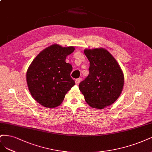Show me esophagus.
Here are the masks:
<instances>
[{"mask_svg": "<svg viewBox=\"0 0 152 152\" xmlns=\"http://www.w3.org/2000/svg\"><path fill=\"white\" fill-rule=\"evenodd\" d=\"M81 78H77V79H76V80H75L76 84V85H79V84H80V83L81 82Z\"/></svg>", "mask_w": 152, "mask_h": 152, "instance_id": "esophagus-1", "label": "esophagus"}]
</instances>
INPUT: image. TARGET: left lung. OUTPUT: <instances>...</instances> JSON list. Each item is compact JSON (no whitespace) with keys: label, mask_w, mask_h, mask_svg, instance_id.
I'll list each match as a JSON object with an SVG mask.
<instances>
[{"label":"left lung","mask_w":152,"mask_h":152,"mask_svg":"<svg viewBox=\"0 0 152 152\" xmlns=\"http://www.w3.org/2000/svg\"><path fill=\"white\" fill-rule=\"evenodd\" d=\"M90 61L89 75L79 85V89L90 107L103 109L114 103L124 84L121 68L111 53L104 48L85 49Z\"/></svg>","instance_id":"obj_1"}]
</instances>
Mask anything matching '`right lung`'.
I'll return each mask as SVG.
<instances>
[{"mask_svg": "<svg viewBox=\"0 0 152 152\" xmlns=\"http://www.w3.org/2000/svg\"><path fill=\"white\" fill-rule=\"evenodd\" d=\"M75 50L73 46L53 44L39 53L29 66L26 72L29 91L42 106L55 108L60 105L75 85L70 76L72 67L66 62V57Z\"/></svg>", "mask_w": 152, "mask_h": 152, "instance_id": "right-lung-1", "label": "right lung"}]
</instances>
